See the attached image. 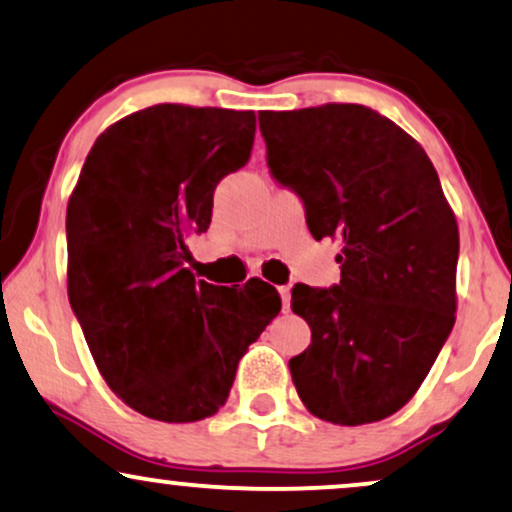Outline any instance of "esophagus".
Segmentation results:
<instances>
[{
  "label": "esophagus",
  "instance_id": "esophagus-1",
  "mask_svg": "<svg viewBox=\"0 0 512 512\" xmlns=\"http://www.w3.org/2000/svg\"><path fill=\"white\" fill-rule=\"evenodd\" d=\"M278 293H281L283 312H288V309H290V288L288 286H281V288H278Z\"/></svg>",
  "mask_w": 512,
  "mask_h": 512
}]
</instances>
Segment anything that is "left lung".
I'll return each mask as SVG.
<instances>
[{
    "label": "left lung",
    "mask_w": 512,
    "mask_h": 512,
    "mask_svg": "<svg viewBox=\"0 0 512 512\" xmlns=\"http://www.w3.org/2000/svg\"><path fill=\"white\" fill-rule=\"evenodd\" d=\"M276 184L302 200L316 241L338 238L340 283H297L290 307L312 342L288 361L314 416H392L435 364L456 321L458 226L428 153L359 103L260 113Z\"/></svg>",
    "instance_id": "obj_1"
}]
</instances>
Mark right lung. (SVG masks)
<instances>
[{"label":"right lung","mask_w":512,"mask_h":512,"mask_svg":"<svg viewBox=\"0 0 512 512\" xmlns=\"http://www.w3.org/2000/svg\"><path fill=\"white\" fill-rule=\"evenodd\" d=\"M252 141V111L158 103L96 139L70 196V307L108 387L153 420L217 413L281 312L269 283L212 286L186 269V238L208 231L217 184Z\"/></svg>","instance_id":"1"}]
</instances>
